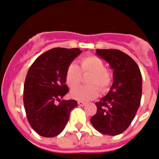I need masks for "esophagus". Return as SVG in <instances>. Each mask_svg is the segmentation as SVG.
<instances>
[{
  "label": "esophagus",
  "mask_w": 159,
  "mask_h": 159,
  "mask_svg": "<svg viewBox=\"0 0 159 159\" xmlns=\"http://www.w3.org/2000/svg\"><path fill=\"white\" fill-rule=\"evenodd\" d=\"M78 104L80 106H84V105L86 104V102H83V101H78Z\"/></svg>",
  "instance_id": "1"
}]
</instances>
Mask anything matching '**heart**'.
<instances>
[{
    "instance_id": "heart-1",
    "label": "heart",
    "mask_w": 159,
    "mask_h": 159,
    "mask_svg": "<svg viewBox=\"0 0 159 159\" xmlns=\"http://www.w3.org/2000/svg\"><path fill=\"white\" fill-rule=\"evenodd\" d=\"M83 74H91L87 80L90 85H84L73 89L71 95L79 101H88L96 98L99 89L106 92L112 83V74L106 68L104 61L95 55H87L80 60V67L75 63H71L65 71V81L69 88L78 86L82 80Z\"/></svg>"
}]
</instances>
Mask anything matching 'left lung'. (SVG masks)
Returning a JSON list of instances; mask_svg holds the SVG:
<instances>
[{
  "label": "left lung",
  "mask_w": 159,
  "mask_h": 159,
  "mask_svg": "<svg viewBox=\"0 0 159 159\" xmlns=\"http://www.w3.org/2000/svg\"><path fill=\"white\" fill-rule=\"evenodd\" d=\"M96 54L109 63L114 82L107 95L95 102L91 123L102 134L118 135L128 128L139 107L141 72L135 61L118 49H96Z\"/></svg>",
  "instance_id": "obj_1"
}]
</instances>
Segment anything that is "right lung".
Wrapping results in <instances>:
<instances>
[{"instance_id": "add662e5", "label": "right lung", "mask_w": 159, "mask_h": 159, "mask_svg": "<svg viewBox=\"0 0 159 159\" xmlns=\"http://www.w3.org/2000/svg\"><path fill=\"white\" fill-rule=\"evenodd\" d=\"M81 52L80 48L50 49L37 57L28 71L24 106L29 124L40 136L49 138L60 134L71 111L77 106L74 99H61L69 92L65 84L66 68Z\"/></svg>"}]
</instances>
